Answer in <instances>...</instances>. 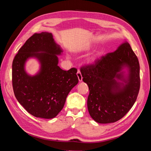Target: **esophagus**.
<instances>
[{
    "mask_svg": "<svg viewBox=\"0 0 151 151\" xmlns=\"http://www.w3.org/2000/svg\"><path fill=\"white\" fill-rule=\"evenodd\" d=\"M77 77H78V79H79V81L80 82H81L82 81H83V76H82V74L81 73V71L80 70H77Z\"/></svg>",
    "mask_w": 151,
    "mask_h": 151,
    "instance_id": "esophagus-1",
    "label": "esophagus"
}]
</instances>
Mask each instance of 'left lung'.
<instances>
[{
	"mask_svg": "<svg viewBox=\"0 0 151 151\" xmlns=\"http://www.w3.org/2000/svg\"><path fill=\"white\" fill-rule=\"evenodd\" d=\"M124 66L129 67V75L127 84L121 88L114 78H122L117 72ZM81 72L89 87L88 108L94 121L115 122L133 106L140 89V65L129 43H123L92 64L82 66Z\"/></svg>",
	"mask_w": 151,
	"mask_h": 151,
	"instance_id": "1",
	"label": "left lung"
}]
</instances>
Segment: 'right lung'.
I'll list each match as a JSON object with an SVG mask.
<instances>
[{"label": "right lung", "instance_id": "obj_1", "mask_svg": "<svg viewBox=\"0 0 151 151\" xmlns=\"http://www.w3.org/2000/svg\"><path fill=\"white\" fill-rule=\"evenodd\" d=\"M61 52L52 33L42 32L32 35L14 58V93L18 102L35 117H55L63 108L68 93L78 83L76 68L66 71L58 66L57 55ZM33 56L40 62L41 69L37 75L30 76L24 67L27 59Z\"/></svg>", "mask_w": 151, "mask_h": 151}]
</instances>
